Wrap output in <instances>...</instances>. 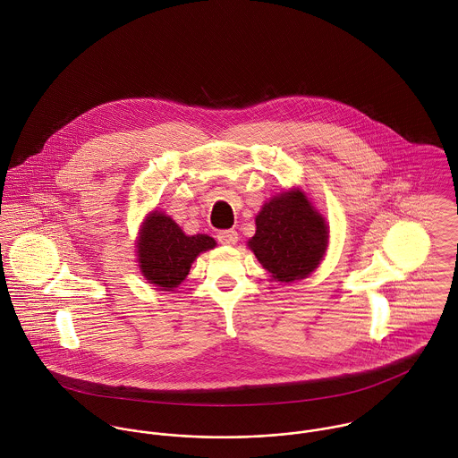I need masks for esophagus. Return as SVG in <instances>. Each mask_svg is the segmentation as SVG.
I'll list each match as a JSON object with an SVG mask.
<instances>
[{"instance_id": "34e87169", "label": "esophagus", "mask_w": 458, "mask_h": 458, "mask_svg": "<svg viewBox=\"0 0 458 458\" xmlns=\"http://www.w3.org/2000/svg\"><path fill=\"white\" fill-rule=\"evenodd\" d=\"M216 240H218L222 245H236V242H238V233L233 231V229L220 231V233L216 234Z\"/></svg>"}]
</instances>
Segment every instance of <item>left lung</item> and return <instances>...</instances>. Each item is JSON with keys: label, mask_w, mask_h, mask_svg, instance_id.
<instances>
[{"label": "left lung", "mask_w": 458, "mask_h": 458, "mask_svg": "<svg viewBox=\"0 0 458 458\" xmlns=\"http://www.w3.org/2000/svg\"><path fill=\"white\" fill-rule=\"evenodd\" d=\"M327 243L325 218L300 191H293L262 206L249 247L275 280L294 282L318 267Z\"/></svg>", "instance_id": "8db88e82"}]
</instances>
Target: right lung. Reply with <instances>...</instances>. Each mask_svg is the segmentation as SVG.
I'll return each mask as SVG.
<instances>
[{
    "label": "right lung",
    "instance_id": "right-lung-1",
    "mask_svg": "<svg viewBox=\"0 0 458 458\" xmlns=\"http://www.w3.org/2000/svg\"><path fill=\"white\" fill-rule=\"evenodd\" d=\"M215 245L206 234L187 236L171 216L155 211L146 218L137 243L140 271L149 284L173 291L185 280L197 256Z\"/></svg>",
    "mask_w": 458,
    "mask_h": 458
}]
</instances>
